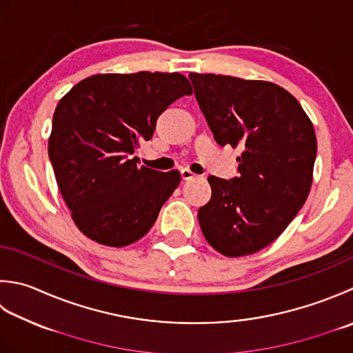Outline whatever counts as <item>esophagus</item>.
Segmentation results:
<instances>
[{"mask_svg":"<svg viewBox=\"0 0 353 353\" xmlns=\"http://www.w3.org/2000/svg\"><path fill=\"white\" fill-rule=\"evenodd\" d=\"M194 176H196L194 172H192V171L188 170V168H182V170H181V177L183 179V181H190V179H192Z\"/></svg>","mask_w":353,"mask_h":353,"instance_id":"34e87169","label":"esophagus"}]
</instances>
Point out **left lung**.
Instances as JSON below:
<instances>
[{"instance_id":"1","label":"left lung","mask_w":353,"mask_h":353,"mask_svg":"<svg viewBox=\"0 0 353 353\" xmlns=\"http://www.w3.org/2000/svg\"><path fill=\"white\" fill-rule=\"evenodd\" d=\"M196 99L219 145L243 150L239 176H210L212 196L199 210L206 241L226 257L254 254L277 239L305 205L316 137L305 110L266 81L190 73Z\"/></svg>"}]
</instances>
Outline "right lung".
Instances as JSON below:
<instances>
[{
    "mask_svg": "<svg viewBox=\"0 0 353 353\" xmlns=\"http://www.w3.org/2000/svg\"><path fill=\"white\" fill-rule=\"evenodd\" d=\"M181 73L96 74L58 103L48 159L76 226L107 246H127L154 225L181 182L179 171L139 167L133 157L150 141L172 102L191 94Z\"/></svg>",
    "mask_w": 353,
    "mask_h": 353,
    "instance_id": "add662e5",
    "label": "right lung"
}]
</instances>
